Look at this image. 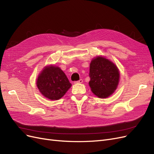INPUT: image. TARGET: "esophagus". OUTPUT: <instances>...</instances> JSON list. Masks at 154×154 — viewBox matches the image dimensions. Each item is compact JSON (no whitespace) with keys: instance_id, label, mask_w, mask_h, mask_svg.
I'll list each match as a JSON object with an SVG mask.
<instances>
[{"instance_id":"obj_1","label":"esophagus","mask_w":154,"mask_h":154,"mask_svg":"<svg viewBox=\"0 0 154 154\" xmlns=\"http://www.w3.org/2000/svg\"><path fill=\"white\" fill-rule=\"evenodd\" d=\"M83 83V80H82V79H80V80H79L78 81L74 82V83Z\"/></svg>"}]
</instances>
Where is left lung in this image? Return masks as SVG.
<instances>
[{
	"label": "left lung",
	"instance_id": "8db88e82",
	"mask_svg": "<svg viewBox=\"0 0 154 154\" xmlns=\"http://www.w3.org/2000/svg\"><path fill=\"white\" fill-rule=\"evenodd\" d=\"M89 86L92 92L101 98L110 96L118 87L119 72L118 67L108 59L97 57L90 64Z\"/></svg>",
	"mask_w": 154,
	"mask_h": 154
}]
</instances>
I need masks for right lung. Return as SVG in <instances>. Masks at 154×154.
I'll use <instances>...</instances> for the list:
<instances>
[{"instance_id": "right-lung-1", "label": "right lung", "mask_w": 154, "mask_h": 154, "mask_svg": "<svg viewBox=\"0 0 154 154\" xmlns=\"http://www.w3.org/2000/svg\"><path fill=\"white\" fill-rule=\"evenodd\" d=\"M36 85L45 97L51 100H57L64 96L71 84L61 69L55 66H48L39 74Z\"/></svg>"}]
</instances>
